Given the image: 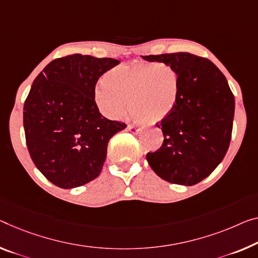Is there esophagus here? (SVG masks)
Wrapping results in <instances>:
<instances>
[{"mask_svg": "<svg viewBox=\"0 0 258 258\" xmlns=\"http://www.w3.org/2000/svg\"><path fill=\"white\" fill-rule=\"evenodd\" d=\"M126 129H128V132L133 133V134H138V133L141 132V129L137 128V126L134 125V124H128V126H126Z\"/></svg>", "mask_w": 258, "mask_h": 258, "instance_id": "34e87169", "label": "esophagus"}]
</instances>
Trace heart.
I'll list each match as a JSON object with an SVG mask.
<instances>
[{
	"mask_svg": "<svg viewBox=\"0 0 258 258\" xmlns=\"http://www.w3.org/2000/svg\"><path fill=\"white\" fill-rule=\"evenodd\" d=\"M180 97L177 71L160 63H133L108 71L94 89L100 112L112 120L123 118L130 108L137 121L159 123L169 116Z\"/></svg>",
	"mask_w": 258,
	"mask_h": 258,
	"instance_id": "heart-1",
	"label": "heart"
}]
</instances>
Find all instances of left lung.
Returning a JSON list of instances; mask_svg holds the SVG:
<instances>
[{
	"mask_svg": "<svg viewBox=\"0 0 258 258\" xmlns=\"http://www.w3.org/2000/svg\"><path fill=\"white\" fill-rule=\"evenodd\" d=\"M142 58L170 66L180 76L177 105L158 124L164 143L146 160L162 180L196 184L220 164L231 142L235 100L227 79L208 58L190 53Z\"/></svg>",
	"mask_w": 258,
	"mask_h": 258,
	"instance_id": "left-lung-1",
	"label": "left lung"
}]
</instances>
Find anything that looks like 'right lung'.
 Listing matches in <instances>:
<instances>
[{
  "instance_id": "obj_1",
  "label": "right lung",
  "mask_w": 258,
  "mask_h": 258,
  "mask_svg": "<svg viewBox=\"0 0 258 258\" xmlns=\"http://www.w3.org/2000/svg\"><path fill=\"white\" fill-rule=\"evenodd\" d=\"M118 63L68 55L34 79L24 104L26 144L37 168L57 187H81L98 177L109 140L126 126L102 116L94 101L99 77Z\"/></svg>"
}]
</instances>
